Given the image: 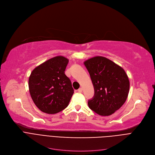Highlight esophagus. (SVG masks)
Instances as JSON below:
<instances>
[{
	"label": "esophagus",
	"mask_w": 155,
	"mask_h": 155,
	"mask_svg": "<svg viewBox=\"0 0 155 155\" xmlns=\"http://www.w3.org/2000/svg\"><path fill=\"white\" fill-rule=\"evenodd\" d=\"M78 92H79V93H82V92H83V88L80 87V88L78 89Z\"/></svg>",
	"instance_id": "esophagus-1"
}]
</instances>
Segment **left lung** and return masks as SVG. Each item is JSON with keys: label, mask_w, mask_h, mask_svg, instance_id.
Returning <instances> with one entry per match:
<instances>
[{"label": "left lung", "mask_w": 155, "mask_h": 155, "mask_svg": "<svg viewBox=\"0 0 155 155\" xmlns=\"http://www.w3.org/2000/svg\"><path fill=\"white\" fill-rule=\"evenodd\" d=\"M94 89L93 97L88 101L91 110L101 116H110L123 105L128 97L130 81L124 70L103 56L84 62Z\"/></svg>", "instance_id": "obj_1"}]
</instances>
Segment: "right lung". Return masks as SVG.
I'll list each match as a JSON object with an SVG mask.
<instances>
[{
	"mask_svg": "<svg viewBox=\"0 0 155 155\" xmlns=\"http://www.w3.org/2000/svg\"><path fill=\"white\" fill-rule=\"evenodd\" d=\"M69 59L59 56L37 66L29 78L32 99L39 110L48 114H56L68 106L74 93L71 82L64 71Z\"/></svg>",
	"mask_w": 155,
	"mask_h": 155,
	"instance_id": "add662e5",
	"label": "right lung"
}]
</instances>
